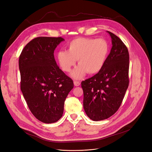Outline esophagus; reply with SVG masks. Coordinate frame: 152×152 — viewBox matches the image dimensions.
Wrapping results in <instances>:
<instances>
[{
  "instance_id": "34e87169",
  "label": "esophagus",
  "mask_w": 152,
  "mask_h": 152,
  "mask_svg": "<svg viewBox=\"0 0 152 152\" xmlns=\"http://www.w3.org/2000/svg\"><path fill=\"white\" fill-rule=\"evenodd\" d=\"M80 82H79V81H76V80H75V81H74V85H75V86H76V87L79 86H80Z\"/></svg>"
}]
</instances>
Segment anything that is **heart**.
Returning a JSON list of instances; mask_svg holds the SVG:
<instances>
[{
	"mask_svg": "<svg viewBox=\"0 0 152 152\" xmlns=\"http://www.w3.org/2000/svg\"><path fill=\"white\" fill-rule=\"evenodd\" d=\"M66 48V51L58 52L56 59L66 73L72 70L77 60L79 65L71 74L75 79L82 78L87 73L89 75L99 73L105 63L109 51L108 42L101 38H76L67 44Z\"/></svg>",
	"mask_w": 152,
	"mask_h": 152,
	"instance_id": "b5f03b06",
	"label": "heart"
}]
</instances>
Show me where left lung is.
Masks as SVG:
<instances>
[{"label": "left lung", "instance_id": "obj_1", "mask_svg": "<svg viewBox=\"0 0 152 152\" xmlns=\"http://www.w3.org/2000/svg\"><path fill=\"white\" fill-rule=\"evenodd\" d=\"M107 32L112 38V47L103 68L81 82L85 112L94 121L106 119L117 112L129 83L128 49L117 36Z\"/></svg>", "mask_w": 152, "mask_h": 152}]
</instances>
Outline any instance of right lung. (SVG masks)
<instances>
[{
  "mask_svg": "<svg viewBox=\"0 0 152 152\" xmlns=\"http://www.w3.org/2000/svg\"><path fill=\"white\" fill-rule=\"evenodd\" d=\"M61 37H39L27 44L19 59L20 89L31 112L40 121L57 122L73 88L72 79L57 65L54 51Z\"/></svg>",
  "mask_w": 152,
  "mask_h": 152,
  "instance_id": "right-lung-1",
  "label": "right lung"
}]
</instances>
